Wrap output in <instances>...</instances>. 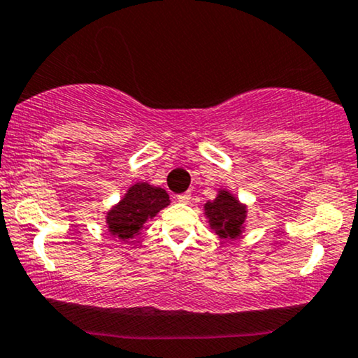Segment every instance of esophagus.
Here are the masks:
<instances>
[{"label": "esophagus", "instance_id": "obj_1", "mask_svg": "<svg viewBox=\"0 0 358 358\" xmlns=\"http://www.w3.org/2000/svg\"><path fill=\"white\" fill-rule=\"evenodd\" d=\"M176 200H178L180 203H188L189 200H192V193L187 192V193L178 194V196H176Z\"/></svg>", "mask_w": 358, "mask_h": 358}]
</instances>
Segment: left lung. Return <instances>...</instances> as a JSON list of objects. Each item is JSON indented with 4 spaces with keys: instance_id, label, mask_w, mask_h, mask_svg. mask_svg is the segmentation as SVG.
I'll use <instances>...</instances> for the list:
<instances>
[{
    "instance_id": "8db88e82",
    "label": "left lung",
    "mask_w": 358,
    "mask_h": 358,
    "mask_svg": "<svg viewBox=\"0 0 358 358\" xmlns=\"http://www.w3.org/2000/svg\"><path fill=\"white\" fill-rule=\"evenodd\" d=\"M205 215L211 229L223 239H236L241 236L246 223V205L239 203L234 194L221 189L218 196L205 205Z\"/></svg>"
}]
</instances>
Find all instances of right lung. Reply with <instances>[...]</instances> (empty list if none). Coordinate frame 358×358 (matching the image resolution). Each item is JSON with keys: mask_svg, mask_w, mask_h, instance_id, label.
Returning a JSON list of instances; mask_svg holds the SVG:
<instances>
[{"mask_svg": "<svg viewBox=\"0 0 358 358\" xmlns=\"http://www.w3.org/2000/svg\"><path fill=\"white\" fill-rule=\"evenodd\" d=\"M170 205V196L164 188L140 182L127 189L124 198L107 211L108 233L122 241L140 234L143 224L155 218L157 213Z\"/></svg>", "mask_w": 358, "mask_h": 358, "instance_id": "1", "label": "right lung"}]
</instances>
